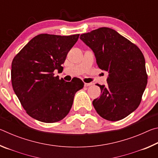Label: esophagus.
<instances>
[{
	"label": "esophagus",
	"instance_id": "obj_1",
	"mask_svg": "<svg viewBox=\"0 0 158 158\" xmlns=\"http://www.w3.org/2000/svg\"><path fill=\"white\" fill-rule=\"evenodd\" d=\"M93 84L91 83H84V85L85 87H88V86H90V85H91Z\"/></svg>",
	"mask_w": 158,
	"mask_h": 158
}]
</instances>
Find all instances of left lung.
<instances>
[{
    "instance_id": "1",
    "label": "left lung",
    "mask_w": 158,
    "mask_h": 158,
    "mask_svg": "<svg viewBox=\"0 0 158 158\" xmlns=\"http://www.w3.org/2000/svg\"><path fill=\"white\" fill-rule=\"evenodd\" d=\"M80 39L95 53L99 68L108 72L107 85L93 101L103 118L117 121L140 105L147 84L145 58L137 45L114 29L102 27L81 34Z\"/></svg>"
}]
</instances>
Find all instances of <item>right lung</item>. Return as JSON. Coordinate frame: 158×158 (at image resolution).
I'll list each match as a JSON object with an SVG mask.
<instances>
[{
    "instance_id": "add662e5",
    "label": "right lung",
    "mask_w": 158,
    "mask_h": 158,
    "mask_svg": "<svg viewBox=\"0 0 158 158\" xmlns=\"http://www.w3.org/2000/svg\"><path fill=\"white\" fill-rule=\"evenodd\" d=\"M79 37L37 35L13 58V90L26 113L37 121L51 123L64 118L76 92L84 87L79 78L67 82L53 73L63 68L61 65Z\"/></svg>"
}]
</instances>
